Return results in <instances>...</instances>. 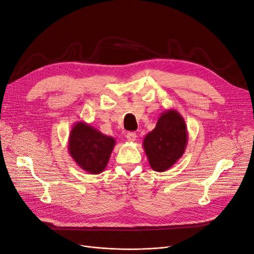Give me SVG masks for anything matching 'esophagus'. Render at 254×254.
I'll return each mask as SVG.
<instances>
[{"instance_id":"34e87169","label":"esophagus","mask_w":254,"mask_h":254,"mask_svg":"<svg viewBox=\"0 0 254 254\" xmlns=\"http://www.w3.org/2000/svg\"><path fill=\"white\" fill-rule=\"evenodd\" d=\"M126 138L128 139V141H134L136 139V133L135 132H128L126 134Z\"/></svg>"}]
</instances>
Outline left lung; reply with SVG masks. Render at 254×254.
<instances>
[{
	"instance_id": "obj_1",
	"label": "left lung",
	"mask_w": 254,
	"mask_h": 254,
	"mask_svg": "<svg viewBox=\"0 0 254 254\" xmlns=\"http://www.w3.org/2000/svg\"><path fill=\"white\" fill-rule=\"evenodd\" d=\"M187 142L185 120L172 108L161 114L155 128L144 136L142 147L152 170L162 173L183 156Z\"/></svg>"
}]
</instances>
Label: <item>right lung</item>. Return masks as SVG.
<instances>
[{
  "mask_svg": "<svg viewBox=\"0 0 254 254\" xmlns=\"http://www.w3.org/2000/svg\"><path fill=\"white\" fill-rule=\"evenodd\" d=\"M115 146L114 137L81 121L72 127L68 139V152L72 159L91 175H99L105 170Z\"/></svg>",
  "mask_w": 254,
  "mask_h": 254,
  "instance_id": "1",
  "label": "right lung"
}]
</instances>
